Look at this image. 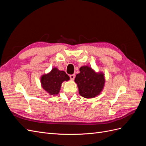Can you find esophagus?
Here are the masks:
<instances>
[{
	"label": "esophagus",
	"mask_w": 146,
	"mask_h": 146,
	"mask_svg": "<svg viewBox=\"0 0 146 146\" xmlns=\"http://www.w3.org/2000/svg\"><path fill=\"white\" fill-rule=\"evenodd\" d=\"M70 78L71 79V80H74L75 78V77H76V76H75V74H72V75H70Z\"/></svg>",
	"instance_id": "obj_1"
}]
</instances>
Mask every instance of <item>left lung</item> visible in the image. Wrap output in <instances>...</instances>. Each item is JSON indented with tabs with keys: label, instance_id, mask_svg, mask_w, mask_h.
Segmentation results:
<instances>
[{
	"label": "left lung",
	"instance_id": "left-lung-1",
	"mask_svg": "<svg viewBox=\"0 0 146 146\" xmlns=\"http://www.w3.org/2000/svg\"><path fill=\"white\" fill-rule=\"evenodd\" d=\"M75 82L80 95L90 99L99 95L102 91L105 79L103 72H96L90 66H83L80 68V73L76 75Z\"/></svg>",
	"mask_w": 146,
	"mask_h": 146
}]
</instances>
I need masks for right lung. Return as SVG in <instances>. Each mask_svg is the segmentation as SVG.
Listing matches in <instances>:
<instances>
[{
	"label": "right lung",
	"instance_id": "1",
	"mask_svg": "<svg viewBox=\"0 0 146 146\" xmlns=\"http://www.w3.org/2000/svg\"><path fill=\"white\" fill-rule=\"evenodd\" d=\"M69 77L63 70L54 68L50 72L41 77V86L50 95L56 96L60 92L61 83L69 80Z\"/></svg>",
	"mask_w": 146,
	"mask_h": 146
}]
</instances>
